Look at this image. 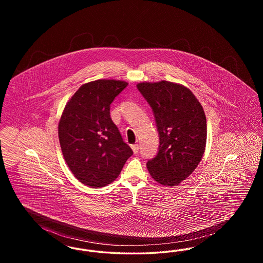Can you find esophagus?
Wrapping results in <instances>:
<instances>
[{
	"mask_svg": "<svg viewBox=\"0 0 263 263\" xmlns=\"http://www.w3.org/2000/svg\"><path fill=\"white\" fill-rule=\"evenodd\" d=\"M131 148H132V150L134 152V154H138V152H139V146H138V144L132 145Z\"/></svg>",
	"mask_w": 263,
	"mask_h": 263,
	"instance_id": "34e87169",
	"label": "esophagus"
}]
</instances>
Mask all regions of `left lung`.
Segmentation results:
<instances>
[{"label": "left lung", "mask_w": 263, "mask_h": 263, "mask_svg": "<svg viewBox=\"0 0 263 263\" xmlns=\"http://www.w3.org/2000/svg\"><path fill=\"white\" fill-rule=\"evenodd\" d=\"M139 91L154 113L160 146L147 167L159 183L175 186L193 173L203 157L206 116L189 88L172 82L139 83Z\"/></svg>", "instance_id": "obj_1"}]
</instances>
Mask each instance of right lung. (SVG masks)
Instances as JSON below:
<instances>
[{"label":"right lung","instance_id":"add662e5","mask_svg":"<svg viewBox=\"0 0 263 263\" xmlns=\"http://www.w3.org/2000/svg\"><path fill=\"white\" fill-rule=\"evenodd\" d=\"M128 86L116 80L83 85L64 108L58 125L63 156L82 183L99 188L121 173L132 149L110 117V104Z\"/></svg>","mask_w":263,"mask_h":263}]
</instances>
